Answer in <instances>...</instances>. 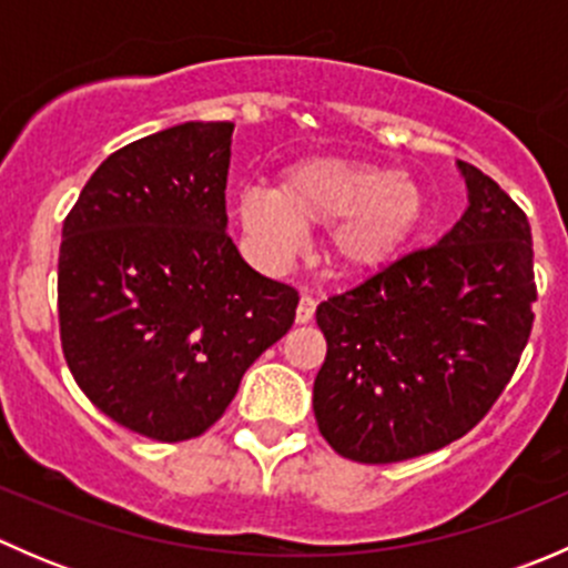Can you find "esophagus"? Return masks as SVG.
Listing matches in <instances>:
<instances>
[{
    "label": "esophagus",
    "mask_w": 568,
    "mask_h": 568,
    "mask_svg": "<svg viewBox=\"0 0 568 568\" xmlns=\"http://www.w3.org/2000/svg\"><path fill=\"white\" fill-rule=\"evenodd\" d=\"M313 316H316V300L305 294L300 300V307H296V324H311Z\"/></svg>",
    "instance_id": "esophagus-1"
}]
</instances>
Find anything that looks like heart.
<instances>
[{"instance_id": "1", "label": "heart", "mask_w": 568, "mask_h": 568, "mask_svg": "<svg viewBox=\"0 0 568 568\" xmlns=\"http://www.w3.org/2000/svg\"><path fill=\"white\" fill-rule=\"evenodd\" d=\"M236 214L263 263H288L305 231L329 227V257L343 272L368 274L400 255L426 214V197L406 173L352 159H305L285 170L277 192L247 186Z\"/></svg>"}]
</instances>
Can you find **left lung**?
I'll return each instance as SVG.
<instances>
[{"label": "left lung", "mask_w": 568, "mask_h": 568, "mask_svg": "<svg viewBox=\"0 0 568 568\" xmlns=\"http://www.w3.org/2000/svg\"><path fill=\"white\" fill-rule=\"evenodd\" d=\"M459 170L469 205L437 244L318 305L326 359L313 412L343 459L393 464L464 437L528 346L530 222L489 175Z\"/></svg>", "instance_id": "8db88e82"}]
</instances>
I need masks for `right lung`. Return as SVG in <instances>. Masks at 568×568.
I'll return each mask as SVG.
<instances>
[{
    "label": "right lung",
    "instance_id": "1",
    "mask_svg": "<svg viewBox=\"0 0 568 568\" xmlns=\"http://www.w3.org/2000/svg\"><path fill=\"white\" fill-rule=\"evenodd\" d=\"M231 136L227 120H192L120 148L62 222L68 368L106 417L159 443L214 426L300 305L227 236Z\"/></svg>",
    "mask_w": 568,
    "mask_h": 568
}]
</instances>
